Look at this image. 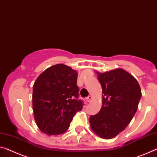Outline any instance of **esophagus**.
Returning a JSON list of instances; mask_svg holds the SVG:
<instances>
[{"instance_id":"esophagus-1","label":"esophagus","mask_w":157,"mask_h":157,"mask_svg":"<svg viewBox=\"0 0 157 157\" xmlns=\"http://www.w3.org/2000/svg\"><path fill=\"white\" fill-rule=\"evenodd\" d=\"M92 99H93V97H92V96H89V97L86 99V101H87L88 103H90V102L92 101Z\"/></svg>"}]
</instances>
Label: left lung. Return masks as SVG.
<instances>
[{"mask_svg":"<svg viewBox=\"0 0 157 157\" xmlns=\"http://www.w3.org/2000/svg\"><path fill=\"white\" fill-rule=\"evenodd\" d=\"M98 74L102 87V107L90 117L91 128L104 139H111L129 125L136 113L142 93L139 83L123 69Z\"/></svg>","mask_w":157,"mask_h":157,"instance_id":"obj_1","label":"left lung"}]
</instances>
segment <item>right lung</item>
Listing matches in <instances>:
<instances>
[{
    "label": "right lung",
    "mask_w": 157,
    "mask_h": 157,
    "mask_svg": "<svg viewBox=\"0 0 157 157\" xmlns=\"http://www.w3.org/2000/svg\"><path fill=\"white\" fill-rule=\"evenodd\" d=\"M78 72L64 64L45 70L33 86V111L39 130L48 135H60L70 127L77 112L83 108L78 99Z\"/></svg>",
    "instance_id": "right-lung-1"
}]
</instances>
